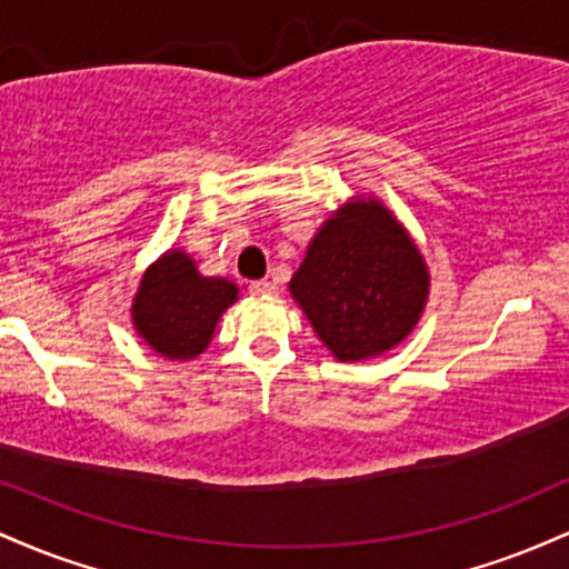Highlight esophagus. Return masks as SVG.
Masks as SVG:
<instances>
[{"instance_id":"obj_1","label":"esophagus","mask_w":569,"mask_h":569,"mask_svg":"<svg viewBox=\"0 0 569 569\" xmlns=\"http://www.w3.org/2000/svg\"><path fill=\"white\" fill-rule=\"evenodd\" d=\"M248 291L257 293V297H267V293H276L278 286L272 283V280H253V283L248 286Z\"/></svg>"}]
</instances>
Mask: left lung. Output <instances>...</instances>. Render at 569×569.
I'll list each match as a JSON object with an SVG mask.
<instances>
[{
  "instance_id": "left-lung-1",
  "label": "left lung",
  "mask_w": 569,
  "mask_h": 569,
  "mask_svg": "<svg viewBox=\"0 0 569 569\" xmlns=\"http://www.w3.org/2000/svg\"><path fill=\"white\" fill-rule=\"evenodd\" d=\"M289 289L339 361L380 356L415 329L428 270L382 202H350L316 234Z\"/></svg>"
}]
</instances>
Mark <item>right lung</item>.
<instances>
[{"mask_svg":"<svg viewBox=\"0 0 569 569\" xmlns=\"http://www.w3.org/2000/svg\"><path fill=\"white\" fill-rule=\"evenodd\" d=\"M238 286L202 278L192 259L171 251L149 267L133 305V323L168 358H194L211 342L219 316L234 302Z\"/></svg>","mask_w":569,"mask_h":569,"instance_id":"right-lung-1","label":"right lung"}]
</instances>
